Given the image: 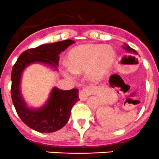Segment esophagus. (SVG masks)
<instances>
[{
  "label": "esophagus",
  "mask_w": 159,
  "mask_h": 159,
  "mask_svg": "<svg viewBox=\"0 0 159 159\" xmlns=\"http://www.w3.org/2000/svg\"><path fill=\"white\" fill-rule=\"evenodd\" d=\"M92 94V88L90 87H88V88H84V90H82L80 94H79V97L81 100H86L88 99V97L90 95Z\"/></svg>",
  "instance_id": "1"
}]
</instances>
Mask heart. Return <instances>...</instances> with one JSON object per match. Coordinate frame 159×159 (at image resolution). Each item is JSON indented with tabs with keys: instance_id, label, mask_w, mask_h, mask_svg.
I'll use <instances>...</instances> for the list:
<instances>
[{
	"instance_id": "heart-1",
	"label": "heart",
	"mask_w": 159,
	"mask_h": 159,
	"mask_svg": "<svg viewBox=\"0 0 159 159\" xmlns=\"http://www.w3.org/2000/svg\"><path fill=\"white\" fill-rule=\"evenodd\" d=\"M116 52L111 46L85 43L73 48L67 54L68 64H63L64 75L74 79L76 73L85 71L90 80L102 78L111 69Z\"/></svg>"
}]
</instances>
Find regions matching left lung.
<instances>
[{"label":"left lung","instance_id":"8db88e82","mask_svg":"<svg viewBox=\"0 0 159 159\" xmlns=\"http://www.w3.org/2000/svg\"><path fill=\"white\" fill-rule=\"evenodd\" d=\"M123 48L124 49H126V51H127L128 52H131V53H134V54H137V52H135V50H134L133 48H131L130 47V46L127 45L126 43H125V45L123 46Z\"/></svg>","mask_w":159,"mask_h":159}]
</instances>
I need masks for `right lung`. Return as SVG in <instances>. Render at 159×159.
Instances as JSON below:
<instances>
[{"label": "right lung", "mask_w": 159, "mask_h": 159, "mask_svg": "<svg viewBox=\"0 0 159 159\" xmlns=\"http://www.w3.org/2000/svg\"><path fill=\"white\" fill-rule=\"evenodd\" d=\"M74 40H66L45 43L28 49L20 54L12 67L11 96L16 112L28 127L40 133H51L64 127L71 116V110L80 100L78 89L53 88L45 104L39 108L29 107L20 92V80L24 70L32 64L40 63L57 70L60 54Z\"/></svg>", "instance_id": "obj_1"}]
</instances>
